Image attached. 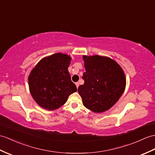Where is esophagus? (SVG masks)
Returning <instances> with one entry per match:
<instances>
[{
  "instance_id": "esophagus-1",
  "label": "esophagus",
  "mask_w": 155,
  "mask_h": 155,
  "mask_svg": "<svg viewBox=\"0 0 155 155\" xmlns=\"http://www.w3.org/2000/svg\"><path fill=\"white\" fill-rule=\"evenodd\" d=\"M75 84H76V86H77V88H78V87L79 86V83H78V82H76V83H75Z\"/></svg>"
}]
</instances>
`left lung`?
I'll use <instances>...</instances> for the list:
<instances>
[{
	"label": "left lung",
	"mask_w": 155,
	"mask_h": 155,
	"mask_svg": "<svg viewBox=\"0 0 155 155\" xmlns=\"http://www.w3.org/2000/svg\"><path fill=\"white\" fill-rule=\"evenodd\" d=\"M84 84L78 88L83 105L95 113L108 110L123 94L126 78L118 63L109 57L83 56Z\"/></svg>",
	"instance_id": "1"
}]
</instances>
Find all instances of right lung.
I'll return each instance as SVG.
<instances>
[{
    "instance_id": "1",
    "label": "right lung",
    "mask_w": 155,
    "mask_h": 155,
    "mask_svg": "<svg viewBox=\"0 0 155 155\" xmlns=\"http://www.w3.org/2000/svg\"><path fill=\"white\" fill-rule=\"evenodd\" d=\"M71 57L58 53L42 59L29 75V88L39 106L54 110L65 104L77 86L68 71Z\"/></svg>"
}]
</instances>
